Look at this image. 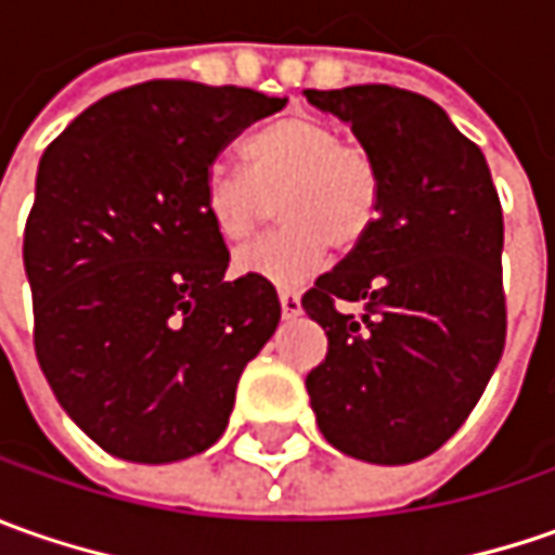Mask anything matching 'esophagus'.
I'll return each instance as SVG.
<instances>
[{
  "label": "esophagus",
  "instance_id": "1",
  "mask_svg": "<svg viewBox=\"0 0 555 555\" xmlns=\"http://www.w3.org/2000/svg\"><path fill=\"white\" fill-rule=\"evenodd\" d=\"M281 314L284 318H299L302 314V299H299V293H289V289H281Z\"/></svg>",
  "mask_w": 555,
  "mask_h": 555
}]
</instances>
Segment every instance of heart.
<instances>
[{
    "label": "heart",
    "instance_id": "heart-1",
    "mask_svg": "<svg viewBox=\"0 0 555 555\" xmlns=\"http://www.w3.org/2000/svg\"><path fill=\"white\" fill-rule=\"evenodd\" d=\"M246 169L212 163L203 176V209L216 234L244 244L281 197L284 228L234 256V271L274 287H299L324 266L327 249L352 253L379 216L373 157L321 117L289 114L249 135Z\"/></svg>",
    "mask_w": 555,
    "mask_h": 555
}]
</instances>
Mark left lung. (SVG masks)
Instances as JSON below:
<instances>
[{
	"instance_id": "obj_1",
	"label": "left lung",
	"mask_w": 555,
	"mask_h": 555,
	"mask_svg": "<svg viewBox=\"0 0 555 555\" xmlns=\"http://www.w3.org/2000/svg\"><path fill=\"white\" fill-rule=\"evenodd\" d=\"M306 98L352 126L383 191L371 237L302 296L327 333L306 376L311 411L336 451L414 463L463 426L503 354L501 201L485 154L436 101L395 86Z\"/></svg>"
}]
</instances>
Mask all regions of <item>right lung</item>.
Wrapping results in <instances>:
<instances>
[{"instance_id":"add662e5","label":"right lung","mask_w":555,"mask_h":555,"mask_svg":"<svg viewBox=\"0 0 555 555\" xmlns=\"http://www.w3.org/2000/svg\"><path fill=\"white\" fill-rule=\"evenodd\" d=\"M287 98L154 79L95 101L46 147L24 228L36 358L107 454L176 463L222 438L281 321L268 281H224L203 209L219 151Z\"/></svg>"}]
</instances>
